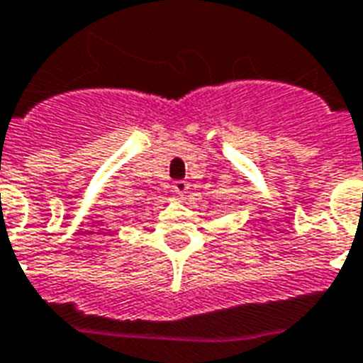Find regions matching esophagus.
Masks as SVG:
<instances>
[{
  "instance_id": "obj_1",
  "label": "esophagus",
  "mask_w": 363,
  "mask_h": 363,
  "mask_svg": "<svg viewBox=\"0 0 363 363\" xmlns=\"http://www.w3.org/2000/svg\"><path fill=\"white\" fill-rule=\"evenodd\" d=\"M172 189L176 193H179V195H184V193L189 189V185H187V182H184V179H178V182L172 184Z\"/></svg>"
}]
</instances>
